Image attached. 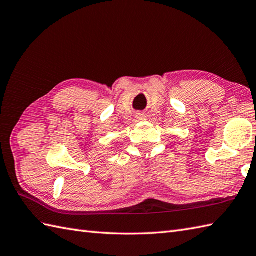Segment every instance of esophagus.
Returning a JSON list of instances; mask_svg holds the SVG:
<instances>
[{"instance_id": "obj_1", "label": "esophagus", "mask_w": 256, "mask_h": 256, "mask_svg": "<svg viewBox=\"0 0 256 256\" xmlns=\"http://www.w3.org/2000/svg\"><path fill=\"white\" fill-rule=\"evenodd\" d=\"M136 118H137L138 120H144V119H146V115H144V112H136Z\"/></svg>"}]
</instances>
